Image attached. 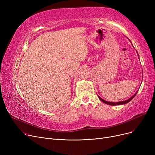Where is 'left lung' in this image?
Returning a JSON list of instances; mask_svg holds the SVG:
<instances>
[{"instance_id": "left-lung-1", "label": "left lung", "mask_w": 155, "mask_h": 155, "mask_svg": "<svg viewBox=\"0 0 155 155\" xmlns=\"http://www.w3.org/2000/svg\"><path fill=\"white\" fill-rule=\"evenodd\" d=\"M137 92H136V93L131 97V98H130L129 99H127V100H126V101H121V102H107V101H104V100H103L102 99H101V97H99V96H98V97H99V99L102 101V102H103L104 103H105V104H108V105H122V104H126V103H128L129 101H131L134 97V96L136 95V94H137Z\"/></svg>"}]
</instances>
